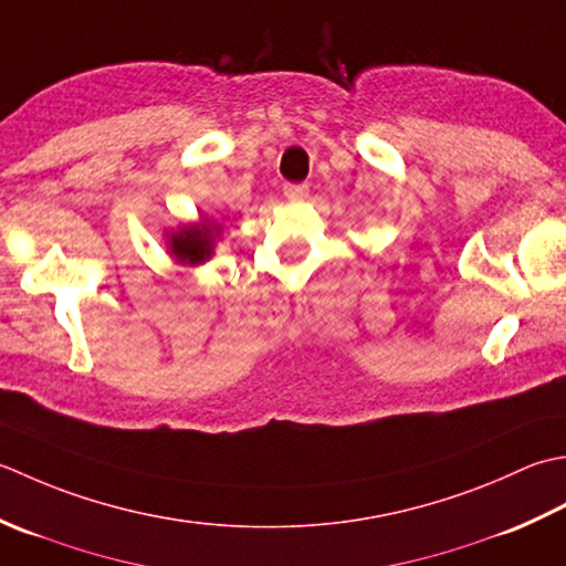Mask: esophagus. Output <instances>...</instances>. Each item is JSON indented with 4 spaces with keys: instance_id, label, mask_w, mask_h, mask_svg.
<instances>
[{
    "instance_id": "1",
    "label": "esophagus",
    "mask_w": 566,
    "mask_h": 566,
    "mask_svg": "<svg viewBox=\"0 0 566 566\" xmlns=\"http://www.w3.org/2000/svg\"><path fill=\"white\" fill-rule=\"evenodd\" d=\"M283 195H285V200L300 202V200L307 198V186H285Z\"/></svg>"
}]
</instances>
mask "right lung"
Masks as SVG:
<instances>
[{
	"label": "right lung",
	"mask_w": 566,
	"mask_h": 566,
	"mask_svg": "<svg viewBox=\"0 0 566 566\" xmlns=\"http://www.w3.org/2000/svg\"><path fill=\"white\" fill-rule=\"evenodd\" d=\"M166 249L182 266H202L214 256L217 241L222 237V224L217 219L200 217L198 222H186L176 229H168Z\"/></svg>",
	"instance_id": "add662e5"
}]
</instances>
